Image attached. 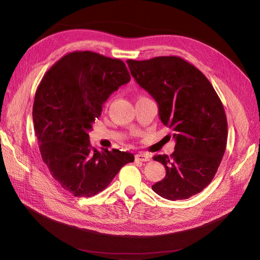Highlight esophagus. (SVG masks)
I'll return each instance as SVG.
<instances>
[{
	"mask_svg": "<svg viewBox=\"0 0 260 260\" xmlns=\"http://www.w3.org/2000/svg\"><path fill=\"white\" fill-rule=\"evenodd\" d=\"M151 159V155L146 153H138L135 156V160L136 161H149Z\"/></svg>",
	"mask_w": 260,
	"mask_h": 260,
	"instance_id": "34e87169",
	"label": "esophagus"
}]
</instances>
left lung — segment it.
Returning a JSON list of instances; mask_svg holds the SVG:
<instances>
[{"label":"left lung","instance_id":"8db88e82","mask_svg":"<svg viewBox=\"0 0 260 260\" xmlns=\"http://www.w3.org/2000/svg\"><path fill=\"white\" fill-rule=\"evenodd\" d=\"M126 63L157 102L159 119L176 141L170 156H154L165 166L166 176L152 189L170 201L200 193L216 175L226 148L228 120L220 98L207 77L178 56Z\"/></svg>","mask_w":260,"mask_h":260}]
</instances>
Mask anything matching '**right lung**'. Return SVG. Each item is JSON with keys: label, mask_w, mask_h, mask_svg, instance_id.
<instances>
[{"label": "right lung", "mask_w": 260, "mask_h": 260, "mask_svg": "<svg viewBox=\"0 0 260 260\" xmlns=\"http://www.w3.org/2000/svg\"><path fill=\"white\" fill-rule=\"evenodd\" d=\"M129 81L122 60L76 51L55 62L37 88L32 121L42 160L74 197L98 194L134 161L127 152L98 151L88 135L109 95Z\"/></svg>", "instance_id": "obj_1"}]
</instances>
